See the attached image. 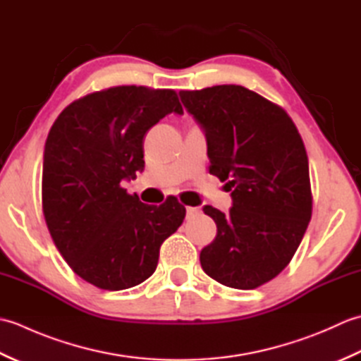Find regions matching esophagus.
Returning a JSON list of instances; mask_svg holds the SVG:
<instances>
[{
	"mask_svg": "<svg viewBox=\"0 0 361 361\" xmlns=\"http://www.w3.org/2000/svg\"><path fill=\"white\" fill-rule=\"evenodd\" d=\"M186 212H188V217H190V216H195V214L200 212V209H198V208H192V206H188Z\"/></svg>",
	"mask_w": 361,
	"mask_h": 361,
	"instance_id": "obj_1",
	"label": "esophagus"
}]
</instances>
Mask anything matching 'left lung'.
<instances>
[{
  "label": "left lung",
  "mask_w": 361,
  "mask_h": 361,
  "mask_svg": "<svg viewBox=\"0 0 361 361\" xmlns=\"http://www.w3.org/2000/svg\"><path fill=\"white\" fill-rule=\"evenodd\" d=\"M203 128L209 173L228 181V214L204 206L217 235L200 252L204 273L226 287L252 290L276 278L312 217L309 159L293 121L240 85L180 91Z\"/></svg>",
  "instance_id": "1"
}]
</instances>
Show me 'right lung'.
Listing matches in <instances>:
<instances>
[{
    "mask_svg": "<svg viewBox=\"0 0 361 361\" xmlns=\"http://www.w3.org/2000/svg\"><path fill=\"white\" fill-rule=\"evenodd\" d=\"M169 113L183 114L173 90L113 87L68 105L49 130L46 225L73 271L99 288L126 290L150 278L161 243L185 220L175 197L145 204L121 186L144 171V135Z\"/></svg>",
    "mask_w": 361,
    "mask_h": 361,
    "instance_id": "right-lung-1",
    "label": "right lung"
}]
</instances>
